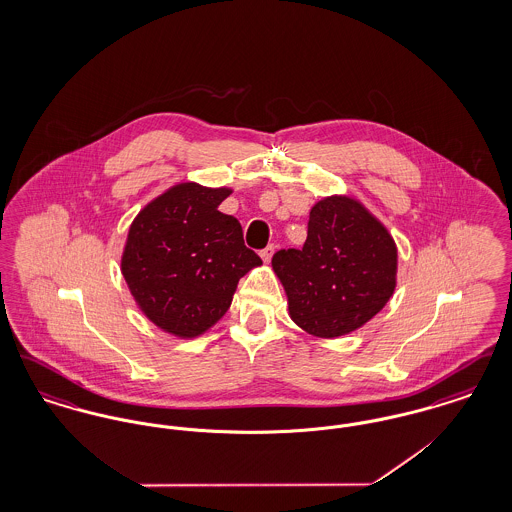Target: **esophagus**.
<instances>
[{
	"label": "esophagus",
	"instance_id": "34e87169",
	"mask_svg": "<svg viewBox=\"0 0 512 512\" xmlns=\"http://www.w3.org/2000/svg\"><path fill=\"white\" fill-rule=\"evenodd\" d=\"M274 249H276V247L270 244L261 251V259H263L265 263H270V259H272V255H274Z\"/></svg>",
	"mask_w": 512,
	"mask_h": 512
}]
</instances>
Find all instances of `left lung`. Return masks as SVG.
Instances as JSON below:
<instances>
[{"instance_id": "obj_1", "label": "left lung", "mask_w": 512, "mask_h": 512, "mask_svg": "<svg viewBox=\"0 0 512 512\" xmlns=\"http://www.w3.org/2000/svg\"><path fill=\"white\" fill-rule=\"evenodd\" d=\"M293 322L317 338H340L376 317L397 280L388 228L347 195L324 197L309 215L301 249L272 257Z\"/></svg>"}]
</instances>
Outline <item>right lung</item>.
I'll list each match as a JSON object with an SVG mask.
<instances>
[{
  "label": "right lung",
  "mask_w": 512,
  "mask_h": 512,
  "mask_svg": "<svg viewBox=\"0 0 512 512\" xmlns=\"http://www.w3.org/2000/svg\"><path fill=\"white\" fill-rule=\"evenodd\" d=\"M230 194L182 182L130 224L122 276L142 313L172 336L207 332L228 311L240 278L263 263L245 247L238 219L219 211Z\"/></svg>",
  "instance_id": "add662e5"
}]
</instances>
